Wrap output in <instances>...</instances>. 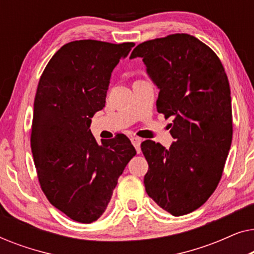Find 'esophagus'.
I'll return each instance as SVG.
<instances>
[{
  "label": "esophagus",
  "instance_id": "34e87169",
  "mask_svg": "<svg viewBox=\"0 0 254 254\" xmlns=\"http://www.w3.org/2000/svg\"><path fill=\"white\" fill-rule=\"evenodd\" d=\"M130 141H131V143H133V145L135 147V149H136L137 154H140V152H141V138L131 137Z\"/></svg>",
  "mask_w": 254,
  "mask_h": 254
}]
</instances>
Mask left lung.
Wrapping results in <instances>:
<instances>
[{"mask_svg": "<svg viewBox=\"0 0 254 254\" xmlns=\"http://www.w3.org/2000/svg\"><path fill=\"white\" fill-rule=\"evenodd\" d=\"M159 88L157 112L173 118L170 149L143 141L148 195L173 216L192 213L214 193L232 141L230 86L216 53L197 38L175 33L137 45Z\"/></svg>", "mask_w": 254, "mask_h": 254, "instance_id": "1", "label": "left lung"}]
</instances>
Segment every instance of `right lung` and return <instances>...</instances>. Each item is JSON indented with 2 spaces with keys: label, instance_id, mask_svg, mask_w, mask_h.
I'll return each mask as SVG.
<instances>
[{
  "label": "right lung",
  "instance_id": "obj_1",
  "mask_svg": "<svg viewBox=\"0 0 254 254\" xmlns=\"http://www.w3.org/2000/svg\"><path fill=\"white\" fill-rule=\"evenodd\" d=\"M134 45L71 41L52 57L38 83L31 131L38 180L51 204L76 222L102 216L136 155L126 135L98 144L89 129L105 106L111 72Z\"/></svg>",
  "mask_w": 254,
  "mask_h": 254
}]
</instances>
